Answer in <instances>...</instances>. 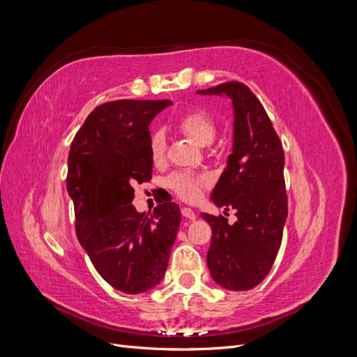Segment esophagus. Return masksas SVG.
I'll return each instance as SVG.
<instances>
[{"mask_svg":"<svg viewBox=\"0 0 357 357\" xmlns=\"http://www.w3.org/2000/svg\"><path fill=\"white\" fill-rule=\"evenodd\" d=\"M181 214L185 215V218L189 219V220H195V219H197L195 211H193V210L189 208V207H183V208H181Z\"/></svg>","mask_w":357,"mask_h":357,"instance_id":"34e87169","label":"esophagus"}]
</instances>
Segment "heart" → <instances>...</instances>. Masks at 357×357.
Segmentation results:
<instances>
[{
	"label": "heart",
	"mask_w": 357,
	"mask_h": 357,
	"mask_svg": "<svg viewBox=\"0 0 357 357\" xmlns=\"http://www.w3.org/2000/svg\"><path fill=\"white\" fill-rule=\"evenodd\" d=\"M178 128L186 135H189L198 146H208L215 137V123L213 117L202 110H193L181 114L177 121ZM167 137L162 131H155L150 137V155L156 162L165 158ZM208 180L199 177L190 172H176L168 178V186L174 190L177 195L186 201H195L199 195L202 186Z\"/></svg>",
	"instance_id": "heart-1"
}]
</instances>
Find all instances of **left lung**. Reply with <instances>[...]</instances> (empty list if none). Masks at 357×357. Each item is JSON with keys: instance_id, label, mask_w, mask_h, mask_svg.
Segmentation results:
<instances>
[{"instance_id": "8db88e82", "label": "left lung", "mask_w": 357, "mask_h": 357, "mask_svg": "<svg viewBox=\"0 0 357 357\" xmlns=\"http://www.w3.org/2000/svg\"><path fill=\"white\" fill-rule=\"evenodd\" d=\"M226 95L234 109V144L211 201L234 208L236 222L202 213L211 226L207 265L211 278L228 290L257 286L271 269L287 219L283 146L255 93L240 82L198 91Z\"/></svg>"}]
</instances>
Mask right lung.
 Segmentation results:
<instances>
[{
	"label": "right lung",
	"instance_id": "right-lung-1",
	"mask_svg": "<svg viewBox=\"0 0 357 357\" xmlns=\"http://www.w3.org/2000/svg\"><path fill=\"white\" fill-rule=\"evenodd\" d=\"M171 104L105 102L88 116L70 149L67 190L75 234L98 274L128 295L164 278L181 220L174 202L159 204L150 215L132 205V186L152 178L150 122Z\"/></svg>",
	"mask_w": 357,
	"mask_h": 357
}]
</instances>
